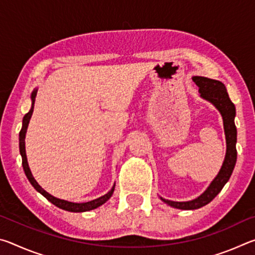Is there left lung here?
Returning a JSON list of instances; mask_svg holds the SVG:
<instances>
[{"instance_id":"8db88e82","label":"left lung","mask_w":255,"mask_h":255,"mask_svg":"<svg viewBox=\"0 0 255 255\" xmlns=\"http://www.w3.org/2000/svg\"><path fill=\"white\" fill-rule=\"evenodd\" d=\"M192 81L199 88L200 97L205 100L209 101L221 112L224 123V130L226 136V155L222 169L219 170L218 174L213 180V182L209 184V187L206 189V191L196 199L190 201H172L164 199L161 197V200L165 202L173 208L183 209V210H193L201 208L214 199V198L222 191L224 185L230 180L231 175L234 170L237 150H236V136L237 130L234 123V118L236 115L234 103L231 101L228 97L227 90L222 82L217 80H211L204 76H193Z\"/></svg>"}]
</instances>
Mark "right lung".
Wrapping results in <instances>:
<instances>
[{
	"instance_id": "1",
	"label": "right lung",
	"mask_w": 255,
	"mask_h": 255,
	"mask_svg": "<svg viewBox=\"0 0 255 255\" xmlns=\"http://www.w3.org/2000/svg\"><path fill=\"white\" fill-rule=\"evenodd\" d=\"M36 96H37V90H34L31 94V109L29 110L28 114L24 115L23 120H22V128H21L20 133H19V148H20V154L21 156H22V166H23V170H24V173L27 175L28 180L30 181V183L32 184V187L37 190L38 192L41 193L42 196H44L47 200L50 201L51 204L55 205L56 207H58L60 209H64V210H67V211H73V213H83V211H89V210H92V209H96L98 207H100L101 205L105 204L107 200L110 199V197L112 196V193L115 191V184L114 187L111 188V190L108 193H106L105 196H102L100 198H98V199H94L91 201H88V202H82V204H76V202H71V201H66V200H62V199H58V198H56L54 196L49 195L48 192L45 191L44 189H42L34 178L32 176L31 171L29 169V165H28V161H27V155H25V145H24V138H25V132H27V128H28V125L30 122V118H31L32 116V112H33V106H34V100H36Z\"/></svg>"
}]
</instances>
